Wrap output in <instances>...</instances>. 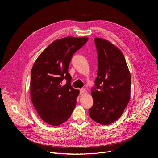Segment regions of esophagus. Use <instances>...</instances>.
<instances>
[{
    "label": "esophagus",
    "instance_id": "1",
    "mask_svg": "<svg viewBox=\"0 0 158 158\" xmlns=\"http://www.w3.org/2000/svg\"><path fill=\"white\" fill-rule=\"evenodd\" d=\"M85 89H80V94H82L85 93Z\"/></svg>",
    "mask_w": 158,
    "mask_h": 158
}]
</instances>
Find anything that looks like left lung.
Instances as JSON below:
<instances>
[{
  "instance_id": "1",
  "label": "left lung",
  "mask_w": 158,
  "mask_h": 158,
  "mask_svg": "<svg viewBox=\"0 0 158 158\" xmlns=\"http://www.w3.org/2000/svg\"><path fill=\"white\" fill-rule=\"evenodd\" d=\"M98 51L96 88L91 90L93 106L89 109L95 122L107 125L123 113L131 97V74L121 51L110 41L96 37Z\"/></svg>"
}]
</instances>
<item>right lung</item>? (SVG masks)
<instances>
[{
	"mask_svg": "<svg viewBox=\"0 0 158 158\" xmlns=\"http://www.w3.org/2000/svg\"><path fill=\"white\" fill-rule=\"evenodd\" d=\"M87 37H66L52 42L39 56L31 70V98L39 117L57 126L68 120L76 105L79 90L71 86L68 73L73 55ZM64 78L67 83L62 86Z\"/></svg>",
	"mask_w": 158,
	"mask_h": 158,
	"instance_id": "add662e5",
	"label": "right lung"
}]
</instances>
